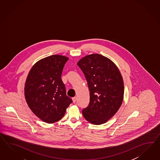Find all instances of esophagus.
I'll return each instance as SVG.
<instances>
[{"instance_id":"1","label":"esophagus","mask_w":160,"mask_h":160,"mask_svg":"<svg viewBox=\"0 0 160 160\" xmlns=\"http://www.w3.org/2000/svg\"><path fill=\"white\" fill-rule=\"evenodd\" d=\"M72 100H73V103H75L76 102V100H77V97H73V98H72Z\"/></svg>"}]
</instances>
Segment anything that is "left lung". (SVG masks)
<instances>
[{
    "label": "left lung",
    "instance_id": "1",
    "mask_svg": "<svg viewBox=\"0 0 160 160\" xmlns=\"http://www.w3.org/2000/svg\"><path fill=\"white\" fill-rule=\"evenodd\" d=\"M78 65L90 91V102L82 109V115L94 125L104 123L117 112L123 101L124 84L121 73L114 63L99 54L85 56Z\"/></svg>",
    "mask_w": 160,
    "mask_h": 160
}]
</instances>
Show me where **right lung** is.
Masks as SVG:
<instances>
[{"instance_id": "right-lung-1", "label": "right lung", "mask_w": 160, "mask_h": 160, "mask_svg": "<svg viewBox=\"0 0 160 160\" xmlns=\"http://www.w3.org/2000/svg\"><path fill=\"white\" fill-rule=\"evenodd\" d=\"M69 58L52 55L37 62L28 74L24 94L32 112L42 121L53 123L61 120L73 101L66 95L61 76Z\"/></svg>"}]
</instances>
